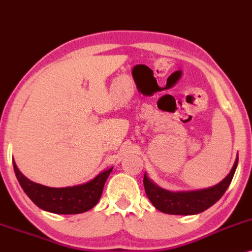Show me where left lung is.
Returning <instances> with one entry per match:
<instances>
[{
    "label": "left lung",
    "instance_id": "1",
    "mask_svg": "<svg viewBox=\"0 0 252 252\" xmlns=\"http://www.w3.org/2000/svg\"><path fill=\"white\" fill-rule=\"evenodd\" d=\"M237 165H238V156L227 176L221 182L210 188L188 191L166 190L150 180L146 172L144 174V187L149 200L158 211L166 214H176V216H193L210 208L224 195L233 179Z\"/></svg>",
    "mask_w": 252,
    "mask_h": 252
}]
</instances>
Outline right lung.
I'll list each match as a JSON object with an SVG mask.
<instances>
[{"label":"right lung","instance_id":"add662e5","mask_svg":"<svg viewBox=\"0 0 252 252\" xmlns=\"http://www.w3.org/2000/svg\"><path fill=\"white\" fill-rule=\"evenodd\" d=\"M14 171L20 186L27 196L41 210L56 214H78L92 210L100 200L113 166L101 171L97 176L83 185L52 188L28 180L13 160Z\"/></svg>","mask_w":252,"mask_h":252}]
</instances>
